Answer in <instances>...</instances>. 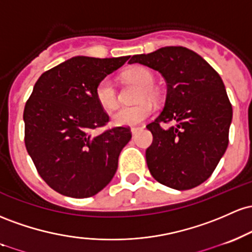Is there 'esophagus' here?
<instances>
[{
	"mask_svg": "<svg viewBox=\"0 0 252 252\" xmlns=\"http://www.w3.org/2000/svg\"><path fill=\"white\" fill-rule=\"evenodd\" d=\"M141 128V127H138V126H133V127H131V132H132V134H135L137 133L138 131H139V129Z\"/></svg>",
	"mask_w": 252,
	"mask_h": 252,
	"instance_id": "esophagus-1",
	"label": "esophagus"
}]
</instances>
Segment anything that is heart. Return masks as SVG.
<instances>
[{
	"mask_svg": "<svg viewBox=\"0 0 252 252\" xmlns=\"http://www.w3.org/2000/svg\"><path fill=\"white\" fill-rule=\"evenodd\" d=\"M126 80L135 82L139 86L144 87L143 96L152 95L154 90L150 86L154 83V75L148 69L141 66H133L126 70L124 73ZM95 95L98 103L107 111L114 109L119 104V95L117 87L112 77L107 76L103 80L98 82L96 86ZM155 111V106L150 101H144L139 104L132 107H121L117 112L113 113V123L119 126H131L140 124L145 119H148Z\"/></svg>",
	"mask_w": 252,
	"mask_h": 252,
	"instance_id": "b5f03b06",
	"label": "heart"
}]
</instances>
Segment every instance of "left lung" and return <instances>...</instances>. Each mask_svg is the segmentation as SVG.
<instances>
[{"instance_id": "8db88e82", "label": "left lung", "mask_w": 252, "mask_h": 252, "mask_svg": "<svg viewBox=\"0 0 252 252\" xmlns=\"http://www.w3.org/2000/svg\"><path fill=\"white\" fill-rule=\"evenodd\" d=\"M166 81L164 109L146 128L154 135L146 163L155 180L177 190L201 185L213 174L228 145L231 106L221 77L201 56L182 46L135 55ZM172 122L164 130L160 123Z\"/></svg>"}]
</instances>
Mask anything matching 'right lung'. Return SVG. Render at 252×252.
<instances>
[{"mask_svg":"<svg viewBox=\"0 0 252 252\" xmlns=\"http://www.w3.org/2000/svg\"><path fill=\"white\" fill-rule=\"evenodd\" d=\"M73 57L45 71L24 111L25 145L39 175L53 190L83 199L111 182L129 127L101 133L109 117L98 103L96 86L128 61Z\"/></svg>","mask_w":252,"mask_h":252,"instance_id":"add662e5","label":"right lung"}]
</instances>
